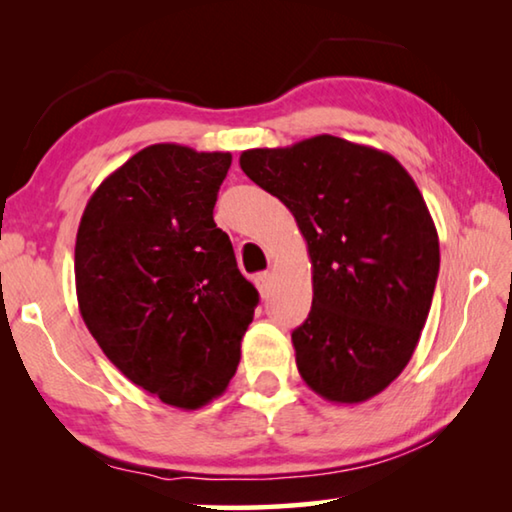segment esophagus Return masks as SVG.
I'll list each match as a JSON object with an SVG mask.
<instances>
[{
    "instance_id": "34e87169",
    "label": "esophagus",
    "mask_w": 512,
    "mask_h": 512,
    "mask_svg": "<svg viewBox=\"0 0 512 512\" xmlns=\"http://www.w3.org/2000/svg\"><path fill=\"white\" fill-rule=\"evenodd\" d=\"M271 282H273V275L268 273V271H264V273H257V275H255V284H257L259 293H262V298H266V296H268V289H271Z\"/></svg>"
}]
</instances>
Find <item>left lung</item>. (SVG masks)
<instances>
[{"mask_svg": "<svg viewBox=\"0 0 512 512\" xmlns=\"http://www.w3.org/2000/svg\"><path fill=\"white\" fill-rule=\"evenodd\" d=\"M296 216L314 300L293 329L300 377L336 404L384 391L411 361L436 289L440 248L427 203L393 155L334 135L239 158Z\"/></svg>", "mask_w": 512, "mask_h": 512, "instance_id": "left-lung-1", "label": "left lung"}]
</instances>
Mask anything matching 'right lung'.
<instances>
[{
  "instance_id": "right-lung-1",
  "label": "right lung",
  "mask_w": 512,
  "mask_h": 512,
  "mask_svg": "<svg viewBox=\"0 0 512 512\" xmlns=\"http://www.w3.org/2000/svg\"><path fill=\"white\" fill-rule=\"evenodd\" d=\"M230 162L146 146L97 187L76 232V298L90 334L135 386L178 409H201L228 388L259 302L212 216Z\"/></svg>"
}]
</instances>
